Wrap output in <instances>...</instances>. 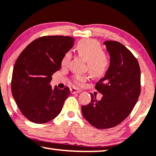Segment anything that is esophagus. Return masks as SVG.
Returning a JSON list of instances; mask_svg holds the SVG:
<instances>
[{
  "instance_id": "34e87169",
  "label": "esophagus",
  "mask_w": 156,
  "mask_h": 156,
  "mask_svg": "<svg viewBox=\"0 0 156 156\" xmlns=\"http://www.w3.org/2000/svg\"><path fill=\"white\" fill-rule=\"evenodd\" d=\"M80 92H81V90L77 88H74V87H73V88H70V93H73V94H74V93H79Z\"/></svg>"
}]
</instances>
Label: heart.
Listing matches in <instances>:
<instances>
[{
  "label": "heart",
  "instance_id": "obj_1",
  "mask_svg": "<svg viewBox=\"0 0 156 156\" xmlns=\"http://www.w3.org/2000/svg\"><path fill=\"white\" fill-rule=\"evenodd\" d=\"M78 55L87 62L88 70L95 78H101L104 76L109 66V61L103 53V50L97 41L93 39H84L78 43L76 47ZM71 58V53L67 52L63 55L61 64L67 66ZM86 76H76L74 82L77 84H83L86 81Z\"/></svg>",
  "mask_w": 156,
  "mask_h": 156
}]
</instances>
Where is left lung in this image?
I'll list each match as a JSON object with an SVG mask.
<instances>
[{
	"label": "left lung",
	"mask_w": 156,
	"mask_h": 156,
	"mask_svg": "<svg viewBox=\"0 0 156 156\" xmlns=\"http://www.w3.org/2000/svg\"><path fill=\"white\" fill-rule=\"evenodd\" d=\"M110 55V65L95 88L103 95L100 101L82 105L83 115L91 126L107 129L118 126L131 113L140 93V69L131 52L117 41L103 43Z\"/></svg>",
	"instance_id": "8db88e82"
}]
</instances>
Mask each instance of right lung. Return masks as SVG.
I'll return each instance as SVG.
<instances>
[{
    "instance_id": "add662e5",
    "label": "right lung",
    "mask_w": 156,
    "mask_h": 156,
    "mask_svg": "<svg viewBox=\"0 0 156 156\" xmlns=\"http://www.w3.org/2000/svg\"><path fill=\"white\" fill-rule=\"evenodd\" d=\"M74 41L69 36L41 37L31 42L16 60L12 94L23 115L31 122L47 123L61 113L70 89L52 88L49 83Z\"/></svg>"
}]
</instances>
